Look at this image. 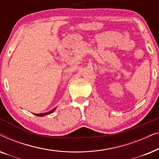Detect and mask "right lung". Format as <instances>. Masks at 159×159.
Returning a JSON list of instances; mask_svg holds the SVG:
<instances>
[{
    "label": "right lung",
    "mask_w": 159,
    "mask_h": 159,
    "mask_svg": "<svg viewBox=\"0 0 159 159\" xmlns=\"http://www.w3.org/2000/svg\"><path fill=\"white\" fill-rule=\"evenodd\" d=\"M56 108H54L53 109L51 110V111H48V112H46V113H42V114H33L36 115V116H45V115L50 114H51V113H53V112L54 111L56 110Z\"/></svg>",
    "instance_id": "1"
}]
</instances>
